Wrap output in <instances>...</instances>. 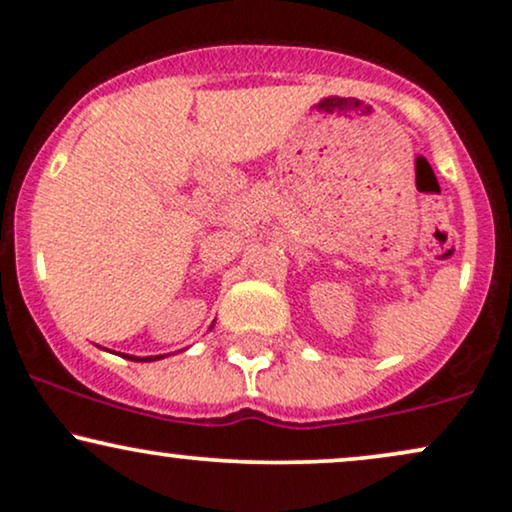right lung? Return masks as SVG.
<instances>
[{"label": "right lung", "mask_w": 512, "mask_h": 512, "mask_svg": "<svg viewBox=\"0 0 512 512\" xmlns=\"http://www.w3.org/2000/svg\"><path fill=\"white\" fill-rule=\"evenodd\" d=\"M125 358H130V361H156V358H161V356H147V358H135V356H125Z\"/></svg>", "instance_id": "add662e5"}]
</instances>
